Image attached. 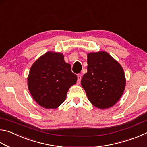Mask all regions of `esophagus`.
<instances>
[{
    "mask_svg": "<svg viewBox=\"0 0 147 147\" xmlns=\"http://www.w3.org/2000/svg\"><path fill=\"white\" fill-rule=\"evenodd\" d=\"M77 78H78V79H77V81H78V84H80V81H81V79H82L81 74H78V75L77 76Z\"/></svg>",
    "mask_w": 147,
    "mask_h": 147,
    "instance_id": "esophagus-1",
    "label": "esophagus"
}]
</instances>
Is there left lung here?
<instances>
[{
    "instance_id": "obj_1",
    "label": "left lung",
    "mask_w": 147,
    "mask_h": 147,
    "mask_svg": "<svg viewBox=\"0 0 147 147\" xmlns=\"http://www.w3.org/2000/svg\"><path fill=\"white\" fill-rule=\"evenodd\" d=\"M88 73L81 85L90 102L96 108L106 109L117 102L123 95L126 78L121 65L106 52L88 54Z\"/></svg>"
}]
</instances>
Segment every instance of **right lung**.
I'll list each match as a JSON object with an SVG mask.
<instances>
[{
  "label": "right lung",
  "instance_id": "1",
  "mask_svg": "<svg viewBox=\"0 0 147 147\" xmlns=\"http://www.w3.org/2000/svg\"><path fill=\"white\" fill-rule=\"evenodd\" d=\"M77 76L71 65L64 61L62 53L47 52L32 65L28 77V87L34 100L47 109H55L65 100Z\"/></svg>",
  "mask_w": 147,
  "mask_h": 147
}]
</instances>
